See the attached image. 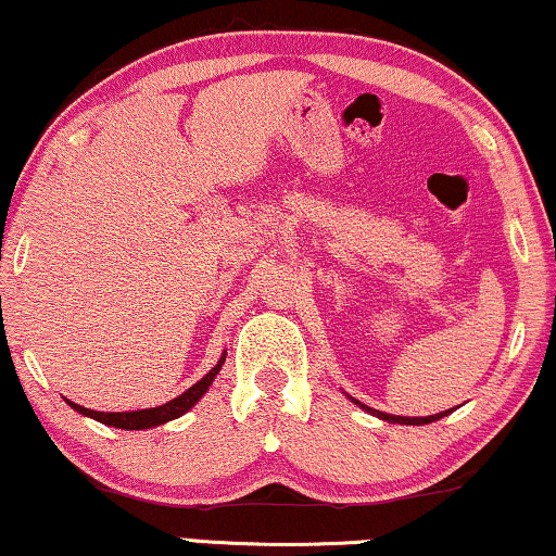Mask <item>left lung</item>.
I'll list each match as a JSON object with an SVG mask.
<instances>
[{
    "label": "left lung",
    "mask_w": 556,
    "mask_h": 556,
    "mask_svg": "<svg viewBox=\"0 0 556 556\" xmlns=\"http://www.w3.org/2000/svg\"><path fill=\"white\" fill-rule=\"evenodd\" d=\"M356 404L361 406V408H366L368 414H374V416H378V418H383V421H389V424H406V426H424V424H431V421H439V418H444L446 414H452L454 408H448V412H444V414H437V416H391V414H383V412H376V408H371V406H364L361 404V401H356Z\"/></svg>",
    "instance_id": "left-lung-1"
}]
</instances>
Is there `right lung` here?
<instances>
[{"mask_svg":"<svg viewBox=\"0 0 556 556\" xmlns=\"http://www.w3.org/2000/svg\"><path fill=\"white\" fill-rule=\"evenodd\" d=\"M223 361H225V353H223V358L218 361V366H215L211 374H205L195 386H190L188 391L180 393L178 399L167 401V404L155 406V408H142V412H125V414H119V412H117V414H115V412L104 414V412H92V408L79 406V404H75V401H67V404H70L72 408H75V412L90 416V418H94V421H100V424L115 426V429H130V431L152 429V426H160V424H165V421H173V418H178V416H182L185 412H190V408L195 406L198 401H200V396H203V393L207 391V386L213 383L215 374L220 371Z\"/></svg>","mask_w":556,"mask_h":556,"instance_id":"right-lung-1","label":"right lung"}]
</instances>
